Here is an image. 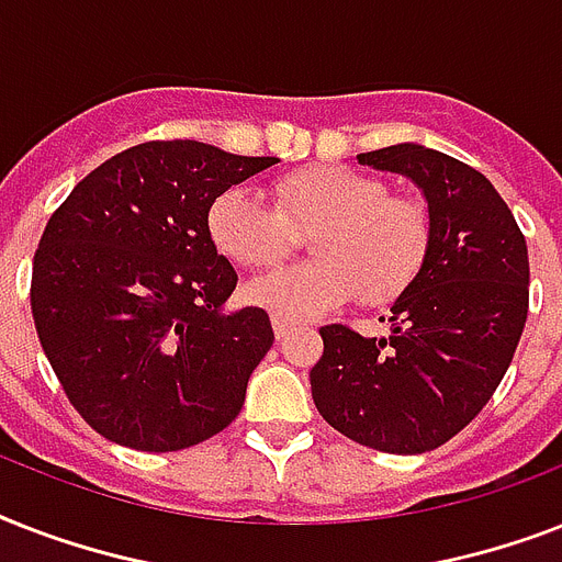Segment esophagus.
I'll return each mask as SVG.
<instances>
[{
  "instance_id": "34e87169",
  "label": "esophagus",
  "mask_w": 562,
  "mask_h": 562,
  "mask_svg": "<svg viewBox=\"0 0 562 562\" xmlns=\"http://www.w3.org/2000/svg\"><path fill=\"white\" fill-rule=\"evenodd\" d=\"M271 324H273V335H277V341H282V338H289V335L294 333V324H291V321H285V317H280V315H273Z\"/></svg>"
}]
</instances>
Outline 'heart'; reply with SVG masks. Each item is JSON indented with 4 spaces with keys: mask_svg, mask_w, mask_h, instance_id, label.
Listing matches in <instances>:
<instances>
[{
    "mask_svg": "<svg viewBox=\"0 0 562 562\" xmlns=\"http://www.w3.org/2000/svg\"><path fill=\"white\" fill-rule=\"evenodd\" d=\"M206 233L224 259L245 271L285 262L312 236L315 262L247 285V300L291 324L315 321L359 297L396 303L426 271L435 218L417 194H396L382 178L315 162L273 180V206L245 189H224L206 210Z\"/></svg>",
    "mask_w": 562,
    "mask_h": 562,
    "instance_id": "b5f03b06",
    "label": "heart"
}]
</instances>
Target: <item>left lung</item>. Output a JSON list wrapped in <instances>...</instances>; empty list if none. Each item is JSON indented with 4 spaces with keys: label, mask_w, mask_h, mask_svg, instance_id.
Segmentation results:
<instances>
[{
    "label": "left lung",
    "mask_w": 562,
    "mask_h": 562,
    "mask_svg": "<svg viewBox=\"0 0 562 562\" xmlns=\"http://www.w3.org/2000/svg\"><path fill=\"white\" fill-rule=\"evenodd\" d=\"M423 189L435 218L426 271L391 308V333L321 329L312 379L321 417L356 443L393 454L431 452L493 400L528 317V245L514 212L481 171L423 145L359 154Z\"/></svg>",
    "instance_id": "1"
}]
</instances>
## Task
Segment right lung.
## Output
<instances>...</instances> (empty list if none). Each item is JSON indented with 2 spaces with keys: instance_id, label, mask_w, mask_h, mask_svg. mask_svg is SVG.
Listing matches in <instances>:
<instances>
[{
  "instance_id": "obj_1",
  "label": "right lung",
  "mask_w": 562,
  "mask_h": 562,
  "mask_svg": "<svg viewBox=\"0 0 562 562\" xmlns=\"http://www.w3.org/2000/svg\"><path fill=\"white\" fill-rule=\"evenodd\" d=\"M273 162L157 139L101 162L52 212L31 315L66 400L101 437L178 452L238 417L273 329L265 308L221 312L238 273L206 210Z\"/></svg>"
}]
</instances>
